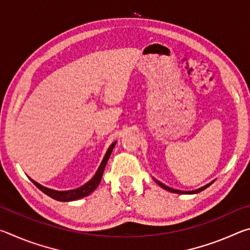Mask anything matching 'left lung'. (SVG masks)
Returning <instances> with one entry per match:
<instances>
[{"label":"left lung","instance_id":"obj_1","mask_svg":"<svg viewBox=\"0 0 250 250\" xmlns=\"http://www.w3.org/2000/svg\"><path fill=\"white\" fill-rule=\"evenodd\" d=\"M154 181L156 182V183H158L161 188H164V189H167V191H168V192H172V193H176V194H197V193H200V192H202V191H204L205 188H208L209 185H211L214 183V181L213 182H210V183H208V184H206L205 186H203V188H197V189H194V191H180V189H174V188H168V186H167V185H164L163 183H161L160 181H158V180H155L154 179Z\"/></svg>","mask_w":250,"mask_h":250}]
</instances>
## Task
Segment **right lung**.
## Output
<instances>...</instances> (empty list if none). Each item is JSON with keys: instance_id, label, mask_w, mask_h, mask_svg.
<instances>
[{"instance_id": "obj_1", "label": "right lung", "mask_w": 250, "mask_h": 250, "mask_svg": "<svg viewBox=\"0 0 250 250\" xmlns=\"http://www.w3.org/2000/svg\"><path fill=\"white\" fill-rule=\"evenodd\" d=\"M116 143H117V141L113 142L112 145L109 146V149L107 150V152H105L103 161H101L98 170H97L96 174L92 176V179L90 181H88L86 184L80 186V188H78L69 189V191H55V189L45 188V186L41 185L40 183H37V182H35L32 179H31V181L37 186V188L41 189L42 192L45 193L46 195H48L49 197H52L56 201L70 202V201H76V200H79V198H83L84 196L89 195L90 193L94 192L95 189L98 188V185H99L100 181H101V177H103V174H104L105 164H107V162H108V160L110 158V154H111V152L113 150V147H115Z\"/></svg>"}]
</instances>
